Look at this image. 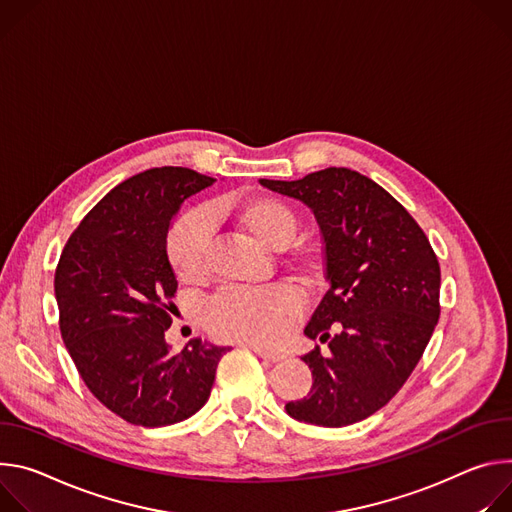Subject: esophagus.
<instances>
[{
    "instance_id": "esophagus-1",
    "label": "esophagus",
    "mask_w": 512,
    "mask_h": 512,
    "mask_svg": "<svg viewBox=\"0 0 512 512\" xmlns=\"http://www.w3.org/2000/svg\"><path fill=\"white\" fill-rule=\"evenodd\" d=\"M250 350H254L260 358H264V360H268V362H278V360L285 358V354L270 352V350H264V348H258V346H250Z\"/></svg>"
}]
</instances>
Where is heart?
Instances as JSON below:
<instances>
[{"label":"heart","mask_w":512,"mask_h":512,"mask_svg":"<svg viewBox=\"0 0 512 512\" xmlns=\"http://www.w3.org/2000/svg\"><path fill=\"white\" fill-rule=\"evenodd\" d=\"M219 213L234 219L260 246L285 250L299 232V213L278 197L258 195L219 205ZM209 221L201 211L181 215L166 238V258L175 276L185 285L205 278L209 256ZM299 266L313 270L315 256H303ZM303 301L287 285H272L258 291L223 289L205 309L207 329L221 339L248 344H276L301 317Z\"/></svg>","instance_id":"obj_1"}]
</instances>
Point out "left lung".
<instances>
[{"label":"left lung","mask_w":512,"mask_h":512,"mask_svg":"<svg viewBox=\"0 0 512 512\" xmlns=\"http://www.w3.org/2000/svg\"><path fill=\"white\" fill-rule=\"evenodd\" d=\"M295 197L317 217L329 289L305 333L329 339L301 360L313 386L287 413L311 425L358 423L401 390L439 319L441 270L411 213L356 170L329 166L299 181H260ZM340 331L331 338L328 329Z\"/></svg>","instance_id":"8db88e82"}]
</instances>
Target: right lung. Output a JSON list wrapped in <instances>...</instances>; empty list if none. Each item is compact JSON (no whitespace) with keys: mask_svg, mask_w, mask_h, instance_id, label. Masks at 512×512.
<instances>
[{"mask_svg":"<svg viewBox=\"0 0 512 512\" xmlns=\"http://www.w3.org/2000/svg\"><path fill=\"white\" fill-rule=\"evenodd\" d=\"M213 183L183 166L144 170L83 217L56 266L63 342L95 399L132 425L164 427L195 415L227 352L193 339L173 354L164 342L177 293L166 258L170 219Z\"/></svg>","mask_w":512,"mask_h":512,"instance_id":"obj_1","label":"right lung"}]
</instances>
